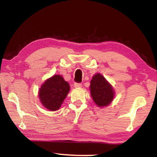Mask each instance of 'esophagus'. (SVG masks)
Listing matches in <instances>:
<instances>
[{"mask_svg": "<svg viewBox=\"0 0 157 157\" xmlns=\"http://www.w3.org/2000/svg\"><path fill=\"white\" fill-rule=\"evenodd\" d=\"M74 86H75V88H80V87H82V84L81 83H75L74 84Z\"/></svg>", "mask_w": 157, "mask_h": 157, "instance_id": "34e87169", "label": "esophagus"}]
</instances>
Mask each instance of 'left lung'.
<instances>
[{"mask_svg": "<svg viewBox=\"0 0 157 157\" xmlns=\"http://www.w3.org/2000/svg\"><path fill=\"white\" fill-rule=\"evenodd\" d=\"M90 83V94L95 105L98 107L109 105L115 96L114 89L109 82L100 73H96Z\"/></svg>", "mask_w": 157, "mask_h": 157, "instance_id": "8db88e82", "label": "left lung"}]
</instances>
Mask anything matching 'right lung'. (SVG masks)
<instances>
[{"mask_svg": "<svg viewBox=\"0 0 157 157\" xmlns=\"http://www.w3.org/2000/svg\"><path fill=\"white\" fill-rule=\"evenodd\" d=\"M70 91V85L60 75L47 79L39 89L41 105L49 111L59 109Z\"/></svg>", "mask_w": 157, "mask_h": 157, "instance_id": "obj_1", "label": "right lung"}]
</instances>
